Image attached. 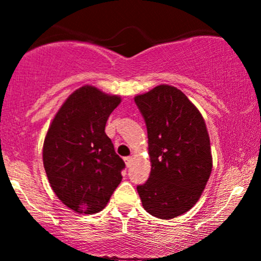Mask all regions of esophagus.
Wrapping results in <instances>:
<instances>
[{
  "mask_svg": "<svg viewBox=\"0 0 261 261\" xmlns=\"http://www.w3.org/2000/svg\"><path fill=\"white\" fill-rule=\"evenodd\" d=\"M124 161H125V163H126V166L130 167L131 161H133V157H130V155H128V157H125V158H124Z\"/></svg>",
  "mask_w": 261,
  "mask_h": 261,
  "instance_id": "obj_1",
  "label": "esophagus"
}]
</instances>
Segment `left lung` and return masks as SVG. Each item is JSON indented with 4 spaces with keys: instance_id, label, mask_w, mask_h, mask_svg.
<instances>
[{
    "instance_id": "8db88e82",
    "label": "left lung",
    "mask_w": 261,
    "mask_h": 261,
    "mask_svg": "<svg viewBox=\"0 0 261 261\" xmlns=\"http://www.w3.org/2000/svg\"><path fill=\"white\" fill-rule=\"evenodd\" d=\"M145 119L151 174L137 187L152 216L169 220L199 201L212 170L210 137L197 108L180 89L161 85L135 97Z\"/></svg>"
}]
</instances>
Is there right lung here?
<instances>
[{"mask_svg": "<svg viewBox=\"0 0 261 261\" xmlns=\"http://www.w3.org/2000/svg\"><path fill=\"white\" fill-rule=\"evenodd\" d=\"M120 101L93 86L81 87L65 100L45 136L43 162L50 185L79 214L101 211L122 179L125 163L106 134L108 118Z\"/></svg>", "mask_w": 261, "mask_h": 261, "instance_id": "obj_1", "label": "right lung"}]
</instances>
